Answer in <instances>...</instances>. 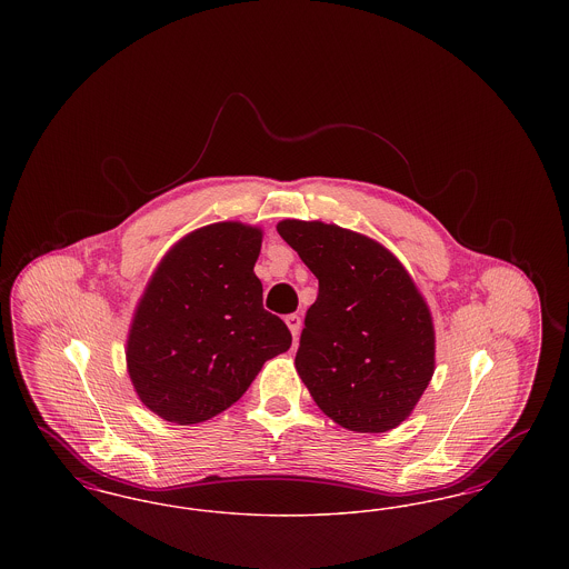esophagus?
I'll return each mask as SVG.
<instances>
[{"instance_id":"34e87169","label":"esophagus","mask_w":569,"mask_h":569,"mask_svg":"<svg viewBox=\"0 0 569 569\" xmlns=\"http://www.w3.org/2000/svg\"><path fill=\"white\" fill-rule=\"evenodd\" d=\"M286 325L290 328V332L295 335V339H298V335H300V326H302V322H300V316H297V313H290V316L286 318Z\"/></svg>"}]
</instances>
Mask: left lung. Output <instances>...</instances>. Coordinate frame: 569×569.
I'll use <instances>...</instances> for the list:
<instances>
[{"label":"left lung","instance_id":"obj_1","mask_svg":"<svg viewBox=\"0 0 569 569\" xmlns=\"http://www.w3.org/2000/svg\"><path fill=\"white\" fill-rule=\"evenodd\" d=\"M277 232L320 281L295 360L316 406L348 431L397 429L435 373L433 316L416 281L390 249L337 223L283 219Z\"/></svg>","mask_w":569,"mask_h":569}]
</instances>
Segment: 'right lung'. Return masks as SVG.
Segmentation results:
<instances>
[{
    "label": "right lung",
    "mask_w": 569,
    "mask_h": 569,
    "mask_svg": "<svg viewBox=\"0 0 569 569\" xmlns=\"http://www.w3.org/2000/svg\"><path fill=\"white\" fill-rule=\"evenodd\" d=\"M262 228L217 221L163 253L136 302L126 365L140 403L198 425L234 406L292 335L262 307Z\"/></svg>",
    "instance_id": "right-lung-1"
}]
</instances>
